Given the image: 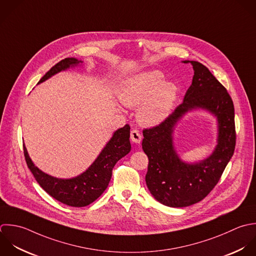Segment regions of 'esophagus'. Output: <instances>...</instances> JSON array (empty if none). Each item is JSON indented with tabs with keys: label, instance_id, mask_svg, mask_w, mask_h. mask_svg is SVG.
<instances>
[{
	"label": "esophagus",
	"instance_id": "esophagus-1",
	"mask_svg": "<svg viewBox=\"0 0 256 256\" xmlns=\"http://www.w3.org/2000/svg\"><path fill=\"white\" fill-rule=\"evenodd\" d=\"M130 138H132V140L134 142L140 144V140H142V136H140V134L138 132V130H132L130 132Z\"/></svg>",
	"mask_w": 256,
	"mask_h": 256
}]
</instances>
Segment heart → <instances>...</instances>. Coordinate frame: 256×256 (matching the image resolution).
Returning <instances> with one entry per match:
<instances>
[{
	"instance_id": "1",
	"label": "heart",
	"mask_w": 256,
	"mask_h": 256,
	"mask_svg": "<svg viewBox=\"0 0 256 256\" xmlns=\"http://www.w3.org/2000/svg\"><path fill=\"white\" fill-rule=\"evenodd\" d=\"M164 74L148 70L126 80L118 96L122 104L136 108L138 120L146 126L162 122L170 114L178 96V88L172 82H162Z\"/></svg>"
}]
</instances>
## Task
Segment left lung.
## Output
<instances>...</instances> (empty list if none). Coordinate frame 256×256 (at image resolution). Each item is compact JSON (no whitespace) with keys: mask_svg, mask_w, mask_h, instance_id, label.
Segmentation results:
<instances>
[{"mask_svg":"<svg viewBox=\"0 0 256 256\" xmlns=\"http://www.w3.org/2000/svg\"><path fill=\"white\" fill-rule=\"evenodd\" d=\"M184 62H190L194 70L184 102L160 124L142 130V150L148 158L146 186L158 202L170 208H184L202 200L220 182L236 142L234 106L226 88L202 64L196 60ZM196 107L217 116L219 138L210 158L190 165L179 160L171 134L178 120Z\"/></svg>","mask_w":256,"mask_h":256,"instance_id":"obj_1","label":"left lung"}]
</instances>
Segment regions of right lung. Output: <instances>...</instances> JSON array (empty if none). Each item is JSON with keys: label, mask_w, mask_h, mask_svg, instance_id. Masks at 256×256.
<instances>
[{"label": "right lung", "mask_w": 256, "mask_h": 256, "mask_svg": "<svg viewBox=\"0 0 256 256\" xmlns=\"http://www.w3.org/2000/svg\"><path fill=\"white\" fill-rule=\"evenodd\" d=\"M82 62L74 58H66L56 64L40 80L42 82L54 74L66 70L70 66ZM130 126L114 132L110 140L106 144L94 162L80 176L70 180H60L52 178L40 170L30 160L28 152L24 146V156L28 168L40 188L58 202L82 208L90 204L98 198L108 188L116 164L130 152Z\"/></svg>", "instance_id": "obj_1"}]
</instances>
